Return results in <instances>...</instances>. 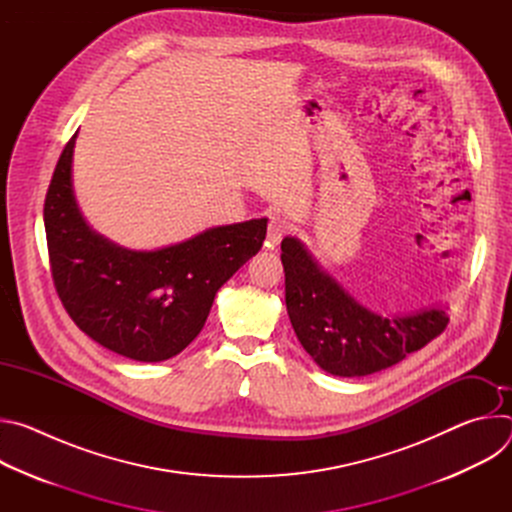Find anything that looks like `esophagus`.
<instances>
[{"label": "esophagus", "mask_w": 512, "mask_h": 512, "mask_svg": "<svg viewBox=\"0 0 512 512\" xmlns=\"http://www.w3.org/2000/svg\"><path fill=\"white\" fill-rule=\"evenodd\" d=\"M285 233H287V225H285L283 218L273 216L269 221V227H267V245L275 247L283 239Z\"/></svg>", "instance_id": "esophagus-1"}]
</instances>
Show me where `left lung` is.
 Instances as JSON below:
<instances>
[{
    "mask_svg": "<svg viewBox=\"0 0 512 512\" xmlns=\"http://www.w3.org/2000/svg\"><path fill=\"white\" fill-rule=\"evenodd\" d=\"M285 306L304 350L334 377H367L401 362L448 326V306L381 316L358 304L298 237L281 241Z\"/></svg>",
    "mask_w": 512,
    "mask_h": 512,
    "instance_id": "left-lung-1",
    "label": "left lung"
}]
</instances>
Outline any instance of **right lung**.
I'll list each match as a JSON object with an SVG mask.
<instances>
[{
    "instance_id": "add662e5",
    "label": "right lung",
    "mask_w": 512,
    "mask_h": 512,
    "mask_svg": "<svg viewBox=\"0 0 512 512\" xmlns=\"http://www.w3.org/2000/svg\"><path fill=\"white\" fill-rule=\"evenodd\" d=\"M79 131L56 164L44 229L58 298L101 346L139 362L180 354L202 330L216 291L263 247L267 218L206 229L152 251L121 247L89 227L72 188Z\"/></svg>"
}]
</instances>
